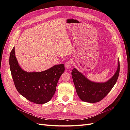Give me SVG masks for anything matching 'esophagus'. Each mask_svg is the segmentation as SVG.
<instances>
[{"mask_svg": "<svg viewBox=\"0 0 130 130\" xmlns=\"http://www.w3.org/2000/svg\"><path fill=\"white\" fill-rule=\"evenodd\" d=\"M73 64V61H68L65 63V68L67 69H69L72 68V65Z\"/></svg>", "mask_w": 130, "mask_h": 130, "instance_id": "obj_1", "label": "esophagus"}]
</instances>
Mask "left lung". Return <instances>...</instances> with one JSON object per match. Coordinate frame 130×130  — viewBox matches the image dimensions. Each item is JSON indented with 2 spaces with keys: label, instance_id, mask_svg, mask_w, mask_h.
<instances>
[{
  "label": "left lung",
  "instance_id": "8db88e82",
  "mask_svg": "<svg viewBox=\"0 0 130 130\" xmlns=\"http://www.w3.org/2000/svg\"><path fill=\"white\" fill-rule=\"evenodd\" d=\"M119 70L118 60L117 71L110 79L105 82H95L89 80L83 74L74 68L72 76L78 97L81 100L87 103H94L101 101L115 85L119 76Z\"/></svg>",
  "mask_w": 130,
  "mask_h": 130
}]
</instances>
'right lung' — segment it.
<instances>
[{
	"label": "right lung",
	"instance_id": "add662e5",
	"mask_svg": "<svg viewBox=\"0 0 130 130\" xmlns=\"http://www.w3.org/2000/svg\"><path fill=\"white\" fill-rule=\"evenodd\" d=\"M10 68L17 91L27 100L37 104L48 103L56 91L58 81L65 68L63 64L55 65L40 72H27L19 66L14 47L11 52Z\"/></svg>",
	"mask_w": 130,
	"mask_h": 130
}]
</instances>
